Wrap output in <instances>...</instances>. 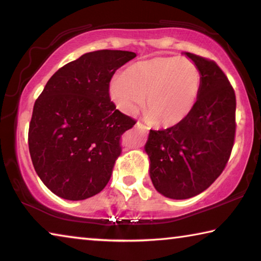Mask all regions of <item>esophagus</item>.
<instances>
[{"instance_id": "obj_1", "label": "esophagus", "mask_w": 261, "mask_h": 261, "mask_svg": "<svg viewBox=\"0 0 261 261\" xmlns=\"http://www.w3.org/2000/svg\"><path fill=\"white\" fill-rule=\"evenodd\" d=\"M136 127L137 129H140V130H143V131H147L149 127L147 126V125H145V124H143V123H140V122H138L136 124Z\"/></svg>"}]
</instances>
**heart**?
<instances>
[{"label":"heart","instance_id":"heart-1","mask_svg":"<svg viewBox=\"0 0 261 261\" xmlns=\"http://www.w3.org/2000/svg\"><path fill=\"white\" fill-rule=\"evenodd\" d=\"M201 72L189 59L154 57L131 64L114 77L108 92L125 115H136L146 98L147 118L159 126H173L192 112L199 98Z\"/></svg>","mask_w":261,"mask_h":261}]
</instances>
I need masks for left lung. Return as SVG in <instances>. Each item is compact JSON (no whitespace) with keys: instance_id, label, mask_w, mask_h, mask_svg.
I'll return each instance as SVG.
<instances>
[{"instance_id":"8db88e82","label":"left lung","mask_w":261,"mask_h":261,"mask_svg":"<svg viewBox=\"0 0 261 261\" xmlns=\"http://www.w3.org/2000/svg\"><path fill=\"white\" fill-rule=\"evenodd\" d=\"M201 72L197 103L187 118L165 130H151L145 151L154 188L171 199L205 191L222 174L236 132V95L213 60L185 53Z\"/></svg>"}]
</instances>
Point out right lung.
<instances>
[{
    "label": "right lung",
    "instance_id": "add662e5",
    "mask_svg": "<svg viewBox=\"0 0 261 261\" xmlns=\"http://www.w3.org/2000/svg\"><path fill=\"white\" fill-rule=\"evenodd\" d=\"M136 54L102 49L60 68L35 100L29 127L34 169L53 193L83 200L102 191L136 120L116 109L108 86Z\"/></svg>",
    "mask_w": 261,
    "mask_h": 261
}]
</instances>
